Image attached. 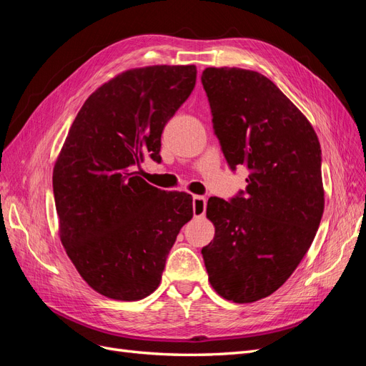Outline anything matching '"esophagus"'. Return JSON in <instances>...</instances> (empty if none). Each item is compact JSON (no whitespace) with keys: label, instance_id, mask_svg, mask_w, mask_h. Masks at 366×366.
I'll use <instances>...</instances> for the list:
<instances>
[{"label":"esophagus","instance_id":"obj_1","mask_svg":"<svg viewBox=\"0 0 366 366\" xmlns=\"http://www.w3.org/2000/svg\"><path fill=\"white\" fill-rule=\"evenodd\" d=\"M192 210L195 217H203L206 214V197L195 195L192 198Z\"/></svg>","mask_w":366,"mask_h":366}]
</instances>
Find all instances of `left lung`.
Returning a JSON list of instances; mask_svg holds the SVG:
<instances>
[{"label": "left lung", "mask_w": 366, "mask_h": 366, "mask_svg": "<svg viewBox=\"0 0 366 366\" xmlns=\"http://www.w3.org/2000/svg\"><path fill=\"white\" fill-rule=\"evenodd\" d=\"M202 84L229 168L249 171L246 191L209 198L215 237L202 254L219 296L254 302L278 290L312 246L324 214L322 152L305 116L261 73L209 67Z\"/></svg>", "instance_id": "1"}]
</instances>
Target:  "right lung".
Wrapping results in <instances>:
<instances>
[{
  "label": "right lung",
  "instance_id": "add662e5",
  "mask_svg": "<svg viewBox=\"0 0 366 366\" xmlns=\"http://www.w3.org/2000/svg\"><path fill=\"white\" fill-rule=\"evenodd\" d=\"M195 65L128 70L86 99L53 169L62 246L93 290L139 301L157 289L192 197L147 183L132 166L160 162L162 132L191 96Z\"/></svg>",
  "mask_w": 366,
  "mask_h": 366
}]
</instances>
